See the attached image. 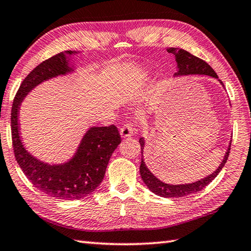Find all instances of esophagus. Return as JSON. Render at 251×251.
Listing matches in <instances>:
<instances>
[{"label":"esophagus","instance_id":"obj_1","mask_svg":"<svg viewBox=\"0 0 251 251\" xmlns=\"http://www.w3.org/2000/svg\"><path fill=\"white\" fill-rule=\"evenodd\" d=\"M132 134H134V127H132L130 123H128V124H125L122 127V129H121L122 138H128V137L132 136Z\"/></svg>","mask_w":251,"mask_h":251}]
</instances>
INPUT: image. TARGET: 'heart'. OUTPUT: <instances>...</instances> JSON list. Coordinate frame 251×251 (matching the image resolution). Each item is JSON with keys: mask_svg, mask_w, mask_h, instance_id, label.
I'll return each mask as SVG.
<instances>
[{"mask_svg": "<svg viewBox=\"0 0 251 251\" xmlns=\"http://www.w3.org/2000/svg\"><path fill=\"white\" fill-rule=\"evenodd\" d=\"M149 78H150V74L148 72L136 74V75L131 78V83L132 85H139V83L148 80Z\"/></svg>", "mask_w": 251, "mask_h": 251, "instance_id": "heart-1", "label": "heart"}]
</instances>
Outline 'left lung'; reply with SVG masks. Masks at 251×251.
Returning a JSON list of instances; mask_svg holds the SVG:
<instances>
[{
	"label": "left lung",
	"mask_w": 251,
	"mask_h": 251,
	"mask_svg": "<svg viewBox=\"0 0 251 251\" xmlns=\"http://www.w3.org/2000/svg\"><path fill=\"white\" fill-rule=\"evenodd\" d=\"M168 52L172 53L175 55L176 63H177V72L174 74L175 77H180V76H188V75H205L210 76L213 78H217L218 81L222 85L224 88L223 82L219 79L217 73L213 71V68L211 67L207 62L201 60V58L193 55L189 52L183 50V49L178 48H170L168 49ZM140 146H141V163H140V175L141 178L144 180L147 187H148L152 193L160 196V197L164 198H180V197H186V196H189L191 194H196L198 191L202 190L205 186L209 185L211 181H212L215 177H217L218 174L223 169L227 161V158L229 155V150H230V141L228 145V148L225 152V155L219 165V168L215 170L213 173L210 175L205 176L204 178H201L199 180H196L194 183L189 184H178V185H173V184H166L164 181L160 180L156 176L151 173L148 166L146 165V162L144 159V150H145V138L141 137L139 139Z\"/></svg>",
	"instance_id": "1"
}]
</instances>
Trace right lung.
I'll return each instance as SVG.
<instances>
[{
	"instance_id": "obj_1",
	"label": "right lung",
	"mask_w": 251,
	"mask_h": 251,
	"mask_svg": "<svg viewBox=\"0 0 251 251\" xmlns=\"http://www.w3.org/2000/svg\"><path fill=\"white\" fill-rule=\"evenodd\" d=\"M79 53L61 52L39 64L22 82L12 107V139L18 165L37 189L63 200L85 198L102 183L113 152L121 144L120 132L114 125L89 127L71 159L64 163L50 164L25 148L21 137L19 110L25 98L40 83L75 72V66L70 63L71 56Z\"/></svg>"
}]
</instances>
